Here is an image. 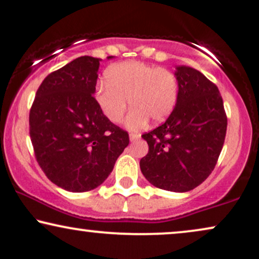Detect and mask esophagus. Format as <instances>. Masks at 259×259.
I'll return each instance as SVG.
<instances>
[{"mask_svg": "<svg viewBox=\"0 0 259 259\" xmlns=\"http://www.w3.org/2000/svg\"><path fill=\"white\" fill-rule=\"evenodd\" d=\"M139 138H140L139 133H130V139H131V142H136V140H138Z\"/></svg>", "mask_w": 259, "mask_h": 259, "instance_id": "esophagus-1", "label": "esophagus"}]
</instances>
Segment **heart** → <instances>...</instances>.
Masks as SVG:
<instances>
[{
  "instance_id": "1",
  "label": "heart",
  "mask_w": 259,
  "mask_h": 259,
  "mask_svg": "<svg viewBox=\"0 0 259 259\" xmlns=\"http://www.w3.org/2000/svg\"><path fill=\"white\" fill-rule=\"evenodd\" d=\"M179 97L177 75L163 67L127 61L110 67L104 82L97 86L95 98L105 117L113 123L123 119L127 102L132 108L127 119L130 128H140L151 120L161 123L173 113Z\"/></svg>"
}]
</instances>
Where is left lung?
<instances>
[{
	"label": "left lung",
	"instance_id": "8db88e82",
	"mask_svg": "<svg viewBox=\"0 0 259 259\" xmlns=\"http://www.w3.org/2000/svg\"><path fill=\"white\" fill-rule=\"evenodd\" d=\"M179 97L173 113L144 133L149 151L140 169L154 186L187 192L200 185L218 163L227 132V115L218 86L203 73L177 67Z\"/></svg>",
	"mask_w": 259,
	"mask_h": 259
}]
</instances>
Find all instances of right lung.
Returning a JSON list of instances; mask_svg holds the SVG:
<instances>
[{
  "label": "right lung",
  "instance_id": "obj_1",
  "mask_svg": "<svg viewBox=\"0 0 259 259\" xmlns=\"http://www.w3.org/2000/svg\"><path fill=\"white\" fill-rule=\"evenodd\" d=\"M100 61L80 56L48 74L30 110L34 157L52 183L71 192L100 186L130 143L96 102Z\"/></svg>",
  "mask_w": 259,
  "mask_h": 259
}]
</instances>
